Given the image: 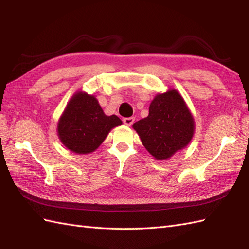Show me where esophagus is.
Here are the masks:
<instances>
[{"label": "esophagus", "mask_w": 249, "mask_h": 249, "mask_svg": "<svg viewBox=\"0 0 249 249\" xmlns=\"http://www.w3.org/2000/svg\"><path fill=\"white\" fill-rule=\"evenodd\" d=\"M134 121H135V119H134V118H124V119H123L124 124H125V125H127V126H130L131 124H133V123H134Z\"/></svg>", "instance_id": "esophagus-1"}]
</instances>
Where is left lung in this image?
<instances>
[{"instance_id":"8db88e82","label":"left lung","mask_w":249,"mask_h":249,"mask_svg":"<svg viewBox=\"0 0 249 249\" xmlns=\"http://www.w3.org/2000/svg\"><path fill=\"white\" fill-rule=\"evenodd\" d=\"M142 144L158 160H169L189 143L195 121L186 103L177 89L157 94L152 100L149 115L133 125Z\"/></svg>"}]
</instances>
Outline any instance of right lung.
I'll list each match as a JSON object with an SVG mask.
<instances>
[{
  "instance_id": "right-lung-1",
  "label": "right lung",
  "mask_w": 249,
  "mask_h": 249,
  "mask_svg": "<svg viewBox=\"0 0 249 249\" xmlns=\"http://www.w3.org/2000/svg\"><path fill=\"white\" fill-rule=\"evenodd\" d=\"M116 115H106L93 95L77 92L57 123V136L68 150L89 154L103 143L109 131L120 126Z\"/></svg>"
}]
</instances>
